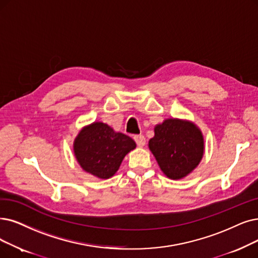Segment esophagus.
Here are the masks:
<instances>
[{"label":"esophagus","instance_id":"34e87169","mask_svg":"<svg viewBox=\"0 0 258 258\" xmlns=\"http://www.w3.org/2000/svg\"><path fill=\"white\" fill-rule=\"evenodd\" d=\"M133 139H135V141H136V143H137V145L140 146V147H143V146L146 144V139H145V137H144L143 135L135 136V138H133Z\"/></svg>","mask_w":258,"mask_h":258}]
</instances>
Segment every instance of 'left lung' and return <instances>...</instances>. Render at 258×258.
I'll use <instances>...</instances> for the list:
<instances>
[{"instance_id": "left-lung-1", "label": "left lung", "mask_w": 258, "mask_h": 258, "mask_svg": "<svg viewBox=\"0 0 258 258\" xmlns=\"http://www.w3.org/2000/svg\"><path fill=\"white\" fill-rule=\"evenodd\" d=\"M148 146L161 170L172 180L186 177L198 166L204 152L200 129L179 118L165 119L154 127Z\"/></svg>"}]
</instances>
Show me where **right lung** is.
I'll use <instances>...</instances> for the list:
<instances>
[{"instance_id": "1", "label": "right lung", "mask_w": 258, "mask_h": 258, "mask_svg": "<svg viewBox=\"0 0 258 258\" xmlns=\"http://www.w3.org/2000/svg\"><path fill=\"white\" fill-rule=\"evenodd\" d=\"M136 147L130 137L100 121L82 128L74 141V153L81 168L100 179L111 178Z\"/></svg>"}]
</instances>
